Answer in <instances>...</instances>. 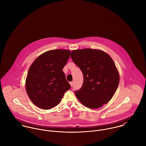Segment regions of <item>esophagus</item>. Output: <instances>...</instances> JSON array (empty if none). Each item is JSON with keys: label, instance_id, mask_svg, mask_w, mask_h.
<instances>
[{"label": "esophagus", "instance_id": "esophagus-1", "mask_svg": "<svg viewBox=\"0 0 146 146\" xmlns=\"http://www.w3.org/2000/svg\"><path fill=\"white\" fill-rule=\"evenodd\" d=\"M70 84L71 85V86H72V85H73V83H72V82H70Z\"/></svg>", "mask_w": 146, "mask_h": 146}]
</instances>
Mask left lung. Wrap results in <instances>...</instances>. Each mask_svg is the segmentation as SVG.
<instances>
[{
	"instance_id": "left-lung-1",
	"label": "left lung",
	"mask_w": 146,
	"mask_h": 146,
	"mask_svg": "<svg viewBox=\"0 0 146 146\" xmlns=\"http://www.w3.org/2000/svg\"><path fill=\"white\" fill-rule=\"evenodd\" d=\"M71 57L83 74V86L75 92L79 101L92 109L107 104L115 94L120 81L112 58L103 50L90 48L74 50Z\"/></svg>"
}]
</instances>
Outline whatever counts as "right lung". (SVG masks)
<instances>
[{
    "mask_svg": "<svg viewBox=\"0 0 146 146\" xmlns=\"http://www.w3.org/2000/svg\"><path fill=\"white\" fill-rule=\"evenodd\" d=\"M71 51L54 49L38 56L30 66L26 79L25 88L32 102L43 110L58 105L71 86L62 71Z\"/></svg>",
    "mask_w": 146,
    "mask_h": 146,
    "instance_id": "1",
    "label": "right lung"
}]
</instances>
